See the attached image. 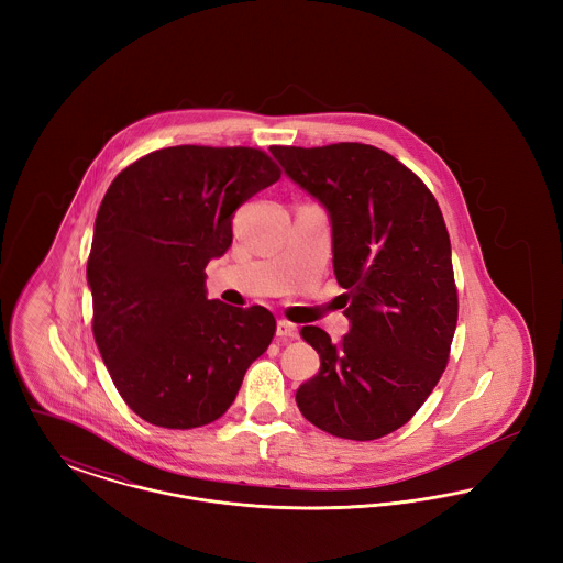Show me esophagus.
Listing matches in <instances>:
<instances>
[{
	"mask_svg": "<svg viewBox=\"0 0 563 563\" xmlns=\"http://www.w3.org/2000/svg\"><path fill=\"white\" fill-rule=\"evenodd\" d=\"M276 335H278V338H291V340H294V338H297V324L280 319L278 324H276Z\"/></svg>",
	"mask_w": 563,
	"mask_h": 563,
	"instance_id": "34e87169",
	"label": "esophagus"
}]
</instances>
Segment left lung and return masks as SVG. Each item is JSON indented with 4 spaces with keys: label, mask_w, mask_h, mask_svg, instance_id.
Here are the masks:
<instances>
[{
    "label": "left lung",
    "mask_w": 563,
    "mask_h": 563,
    "mask_svg": "<svg viewBox=\"0 0 563 563\" xmlns=\"http://www.w3.org/2000/svg\"><path fill=\"white\" fill-rule=\"evenodd\" d=\"M269 150L329 211L352 322L338 344L321 327L301 329L321 369L295 401L324 432L374 441L413 418L450 361L457 289L443 214L424 181L374 145Z\"/></svg>",
    "instance_id": "8db88e82"
}]
</instances>
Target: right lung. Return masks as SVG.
<instances>
[{
    "label": "right lung",
    "mask_w": 563,
    "mask_h": 563,
    "mask_svg": "<svg viewBox=\"0 0 563 563\" xmlns=\"http://www.w3.org/2000/svg\"><path fill=\"white\" fill-rule=\"evenodd\" d=\"M280 173L257 147L177 145L111 181L86 266L92 335L120 397L145 422L211 424L268 350L274 314L207 299L205 268L232 244L234 211Z\"/></svg>",
    "instance_id": "right-lung-1"
}]
</instances>
